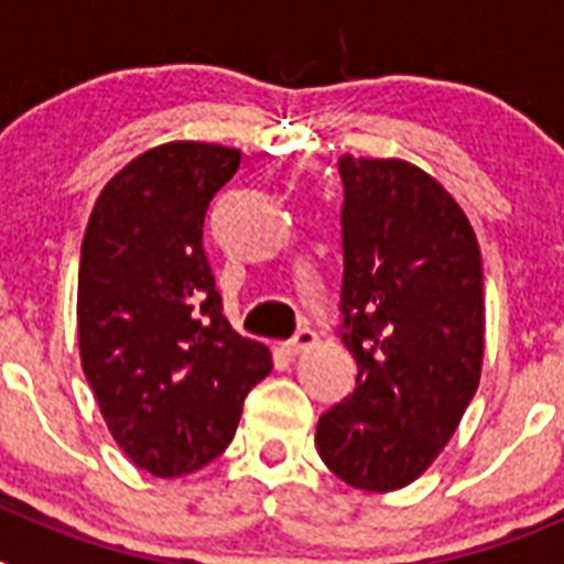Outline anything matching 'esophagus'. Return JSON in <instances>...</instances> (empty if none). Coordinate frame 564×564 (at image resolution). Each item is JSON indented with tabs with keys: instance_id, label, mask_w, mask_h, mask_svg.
I'll use <instances>...</instances> for the list:
<instances>
[{
	"instance_id": "obj_1",
	"label": "esophagus",
	"mask_w": 564,
	"mask_h": 564,
	"mask_svg": "<svg viewBox=\"0 0 564 564\" xmlns=\"http://www.w3.org/2000/svg\"><path fill=\"white\" fill-rule=\"evenodd\" d=\"M313 344H316V333L307 330V327H302V330H299L296 336H293L291 341L285 344V352H288V356H299V352L311 350Z\"/></svg>"
}]
</instances>
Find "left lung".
Listing matches in <instances>:
<instances>
[{"label":"left lung","instance_id":"obj_1","mask_svg":"<svg viewBox=\"0 0 564 564\" xmlns=\"http://www.w3.org/2000/svg\"><path fill=\"white\" fill-rule=\"evenodd\" d=\"M341 341L356 390L318 417L338 480L398 491L437 460L482 372L486 299L475 228L430 172L401 158H338Z\"/></svg>","mask_w":564,"mask_h":564}]
</instances>
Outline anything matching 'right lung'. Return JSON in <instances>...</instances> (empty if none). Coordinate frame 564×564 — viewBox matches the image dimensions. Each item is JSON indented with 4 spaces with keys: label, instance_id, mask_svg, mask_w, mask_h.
Masks as SVG:
<instances>
[{
    "label": "right lung",
    "instance_id": "obj_1",
    "mask_svg": "<svg viewBox=\"0 0 564 564\" xmlns=\"http://www.w3.org/2000/svg\"><path fill=\"white\" fill-rule=\"evenodd\" d=\"M242 152L172 141L129 161L98 194L78 265V352L109 435L152 477L223 455L265 344L223 316L203 251L208 203Z\"/></svg>",
    "mask_w": 564,
    "mask_h": 564
}]
</instances>
